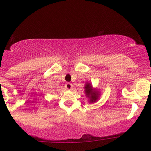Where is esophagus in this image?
<instances>
[{
  "mask_svg": "<svg viewBox=\"0 0 151 151\" xmlns=\"http://www.w3.org/2000/svg\"><path fill=\"white\" fill-rule=\"evenodd\" d=\"M65 87L66 88V89H68V90H70V89L73 88V85H72V84H71V83H67L65 85Z\"/></svg>",
  "mask_w": 151,
  "mask_h": 151,
  "instance_id": "esophagus-1",
  "label": "esophagus"
}]
</instances>
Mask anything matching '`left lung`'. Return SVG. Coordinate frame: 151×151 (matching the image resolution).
Segmentation results:
<instances>
[{
	"label": "left lung",
	"instance_id": "8db88e82",
	"mask_svg": "<svg viewBox=\"0 0 151 151\" xmlns=\"http://www.w3.org/2000/svg\"><path fill=\"white\" fill-rule=\"evenodd\" d=\"M84 88H85V96L89 99V103H93L97 101L101 94L98 89L93 88L91 84L90 83H88V82L85 83V86Z\"/></svg>",
	"mask_w": 151,
	"mask_h": 151
}]
</instances>
